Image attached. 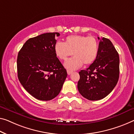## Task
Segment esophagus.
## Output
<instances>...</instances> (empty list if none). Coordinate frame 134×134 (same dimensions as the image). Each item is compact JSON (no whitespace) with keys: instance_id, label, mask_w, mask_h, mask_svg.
<instances>
[{"instance_id":"1","label":"esophagus","mask_w":134,"mask_h":134,"mask_svg":"<svg viewBox=\"0 0 134 134\" xmlns=\"http://www.w3.org/2000/svg\"><path fill=\"white\" fill-rule=\"evenodd\" d=\"M67 73L68 75H71V74L72 73V71H67Z\"/></svg>"}]
</instances>
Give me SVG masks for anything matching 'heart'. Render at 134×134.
<instances>
[{"label":"heart","mask_w":134,"mask_h":134,"mask_svg":"<svg viewBox=\"0 0 134 134\" xmlns=\"http://www.w3.org/2000/svg\"><path fill=\"white\" fill-rule=\"evenodd\" d=\"M98 48V42L94 36L84 35L69 36L65 43L58 41L54 47L55 54L60 60H66L73 53L74 57L64 63L65 68L69 71L79 69L83 64H92L97 57Z\"/></svg>","instance_id":"b5f03b06"}]
</instances>
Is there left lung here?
I'll use <instances>...</instances> for the list:
<instances>
[{
	"instance_id": "1",
	"label": "left lung",
	"mask_w": 134,
	"mask_h": 134,
	"mask_svg": "<svg viewBox=\"0 0 134 134\" xmlns=\"http://www.w3.org/2000/svg\"><path fill=\"white\" fill-rule=\"evenodd\" d=\"M97 57L86 70L79 72L80 93L90 100L104 98L115 87L119 77V56L110 40L100 39Z\"/></svg>"
}]
</instances>
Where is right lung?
<instances>
[{
  "label": "right lung",
  "instance_id": "1",
  "mask_svg": "<svg viewBox=\"0 0 134 134\" xmlns=\"http://www.w3.org/2000/svg\"><path fill=\"white\" fill-rule=\"evenodd\" d=\"M46 33L29 39L17 57L18 80L25 90L38 100H50L58 95L67 77L66 70L55 54V37Z\"/></svg>",
  "mask_w": 134,
  "mask_h": 134
}]
</instances>
